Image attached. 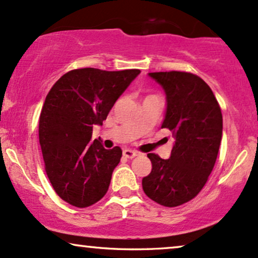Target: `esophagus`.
Returning <instances> with one entry per match:
<instances>
[{"mask_svg": "<svg viewBox=\"0 0 258 258\" xmlns=\"http://www.w3.org/2000/svg\"><path fill=\"white\" fill-rule=\"evenodd\" d=\"M122 155L125 156L126 158L132 159V158H135L137 155H138V152H137V151H133V150H130V149H125V150H123Z\"/></svg>", "mask_w": 258, "mask_h": 258, "instance_id": "1", "label": "esophagus"}]
</instances>
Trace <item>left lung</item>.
Segmentation results:
<instances>
[{
  "label": "left lung",
  "instance_id": "8db88e82",
  "mask_svg": "<svg viewBox=\"0 0 258 258\" xmlns=\"http://www.w3.org/2000/svg\"><path fill=\"white\" fill-rule=\"evenodd\" d=\"M164 89L167 110L161 128L174 137L170 158L148 153L152 170L143 178L144 193L157 204L176 207L204 188L216 164L223 115L213 91L202 78L183 71L149 73Z\"/></svg>",
  "mask_w": 258,
  "mask_h": 258
}]
</instances>
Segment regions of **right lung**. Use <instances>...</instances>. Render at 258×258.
I'll list each match as a JSON object with an SVG mask.
<instances>
[{
  "label": "right lung",
  "mask_w": 258,
  "mask_h": 258,
  "mask_svg": "<svg viewBox=\"0 0 258 258\" xmlns=\"http://www.w3.org/2000/svg\"><path fill=\"white\" fill-rule=\"evenodd\" d=\"M138 69L71 70L48 91L40 119L39 143L45 170L58 197L75 207H89L105 197L122 151L93 142L94 125H102Z\"/></svg>",
  "instance_id": "obj_1"
}]
</instances>
